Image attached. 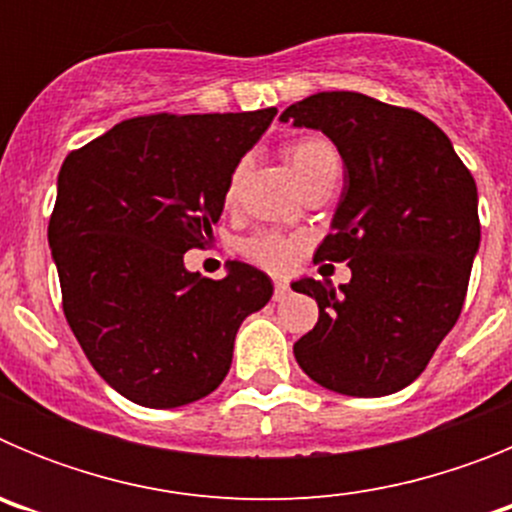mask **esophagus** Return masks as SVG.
<instances>
[{
  "mask_svg": "<svg viewBox=\"0 0 512 512\" xmlns=\"http://www.w3.org/2000/svg\"><path fill=\"white\" fill-rule=\"evenodd\" d=\"M287 295H289L287 279H277V282H274V300H284Z\"/></svg>",
  "mask_w": 512,
  "mask_h": 512,
  "instance_id": "1",
  "label": "esophagus"
}]
</instances>
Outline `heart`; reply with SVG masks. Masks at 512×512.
<instances>
[{"mask_svg": "<svg viewBox=\"0 0 512 512\" xmlns=\"http://www.w3.org/2000/svg\"><path fill=\"white\" fill-rule=\"evenodd\" d=\"M284 158H287L289 169L295 171L297 182L302 187L318 179L325 171L338 169V153L336 148L330 146L328 140L320 138V135H305V138H297L292 143L284 146ZM246 171V164H238L230 174L228 184H225V202L235 200V192H238V184H241V176ZM243 253L253 264L264 266L269 271H284L295 264L297 259V243L292 238H284L279 233H259L248 238Z\"/></svg>", "mask_w": 512, "mask_h": 512, "instance_id": "b5f03b06", "label": "heart"}]
</instances>
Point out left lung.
Here are the masks:
<instances>
[{"mask_svg":"<svg viewBox=\"0 0 512 512\" xmlns=\"http://www.w3.org/2000/svg\"><path fill=\"white\" fill-rule=\"evenodd\" d=\"M279 120L323 130L346 166L315 261H346L351 282L292 284L320 310L297 364L338 395H392L459 320L479 248L477 184L436 122L366 94L318 92Z\"/></svg>","mask_w":512,"mask_h":512,"instance_id":"8db88e82","label":"left lung"}]
</instances>
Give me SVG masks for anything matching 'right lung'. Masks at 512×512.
<instances>
[{
	"label": "right lung",
	"instance_id": "1",
	"mask_svg": "<svg viewBox=\"0 0 512 512\" xmlns=\"http://www.w3.org/2000/svg\"><path fill=\"white\" fill-rule=\"evenodd\" d=\"M277 107L146 115L71 151L58 171L48 243L63 315L99 377L143 408H182L220 387L235 333L271 300V279L228 261L187 271L212 241L225 184Z\"/></svg>",
	"mask_w": 512,
	"mask_h": 512
}]
</instances>
